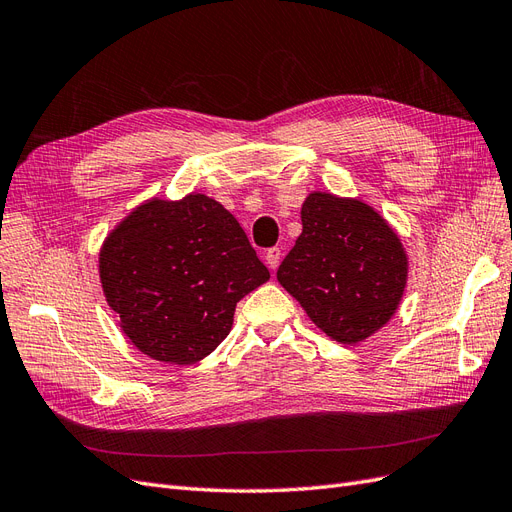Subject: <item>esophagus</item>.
Listing matches in <instances>:
<instances>
[{
    "label": "esophagus",
    "mask_w": 512,
    "mask_h": 512,
    "mask_svg": "<svg viewBox=\"0 0 512 512\" xmlns=\"http://www.w3.org/2000/svg\"><path fill=\"white\" fill-rule=\"evenodd\" d=\"M280 255H283V253H280L278 246H272V249H268V253H266V263H268L270 270H276V268H278Z\"/></svg>",
    "instance_id": "esophagus-1"
}]
</instances>
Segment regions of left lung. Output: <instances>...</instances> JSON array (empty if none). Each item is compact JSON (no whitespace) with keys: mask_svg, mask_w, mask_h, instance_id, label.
<instances>
[{"mask_svg":"<svg viewBox=\"0 0 512 512\" xmlns=\"http://www.w3.org/2000/svg\"><path fill=\"white\" fill-rule=\"evenodd\" d=\"M276 278L329 338L355 344L398 310L408 257L372 206L315 191L302 204V234Z\"/></svg>","mask_w":512,"mask_h":512,"instance_id":"1","label":"left lung"}]
</instances>
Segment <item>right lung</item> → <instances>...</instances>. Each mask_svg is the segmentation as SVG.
<instances>
[{
  "mask_svg": "<svg viewBox=\"0 0 512 512\" xmlns=\"http://www.w3.org/2000/svg\"><path fill=\"white\" fill-rule=\"evenodd\" d=\"M108 306L138 351L189 366L227 338L236 304L270 278L244 229L202 193L148 200L100 253Z\"/></svg>",
  "mask_w": 512,
  "mask_h": 512,
  "instance_id": "right-lung-1",
  "label": "right lung"
}]
</instances>
